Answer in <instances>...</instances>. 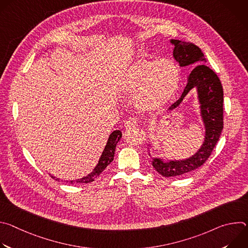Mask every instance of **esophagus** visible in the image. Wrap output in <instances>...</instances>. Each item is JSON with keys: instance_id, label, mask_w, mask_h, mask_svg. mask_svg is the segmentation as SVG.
<instances>
[{"instance_id": "1", "label": "esophagus", "mask_w": 248, "mask_h": 248, "mask_svg": "<svg viewBox=\"0 0 248 248\" xmlns=\"http://www.w3.org/2000/svg\"><path fill=\"white\" fill-rule=\"evenodd\" d=\"M137 124H138V122H137V120H136L135 118H129V119H127V121L125 122L124 126H125V129H126V130H130V129L136 127Z\"/></svg>"}]
</instances>
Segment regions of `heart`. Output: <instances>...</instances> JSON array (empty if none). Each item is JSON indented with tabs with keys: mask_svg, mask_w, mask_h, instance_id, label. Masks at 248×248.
<instances>
[{
	"mask_svg": "<svg viewBox=\"0 0 248 248\" xmlns=\"http://www.w3.org/2000/svg\"><path fill=\"white\" fill-rule=\"evenodd\" d=\"M179 81V67L171 61L140 59L125 70L120 88L124 94L135 95L141 110L155 111L169 102Z\"/></svg>",
	"mask_w": 248,
	"mask_h": 248,
	"instance_id": "heart-1",
	"label": "heart"
}]
</instances>
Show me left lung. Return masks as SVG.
I'll use <instances>...</instances> for the list:
<instances>
[{
  "mask_svg": "<svg viewBox=\"0 0 248 248\" xmlns=\"http://www.w3.org/2000/svg\"><path fill=\"white\" fill-rule=\"evenodd\" d=\"M174 45L173 57L181 66L193 64L195 66L188 76L187 83L181 98L174 102L170 109H174L181 104L185 96L194 87L197 88L201 107V116L205 124V141L199 151L184 161H170L164 163L161 159H154L153 167L162 175L170 178L192 171L201 167L214 150L224 127V91L220 78L210 67L204 64L206 58L201 49L193 43L170 40Z\"/></svg>",
  "mask_w": 248,
  "mask_h": 248,
  "instance_id": "1",
  "label": "left lung"
}]
</instances>
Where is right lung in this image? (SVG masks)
Returning <instances> with one entry per match:
<instances>
[{
  "mask_svg": "<svg viewBox=\"0 0 248 248\" xmlns=\"http://www.w3.org/2000/svg\"><path fill=\"white\" fill-rule=\"evenodd\" d=\"M122 138V132L120 130H115L112 132V134L110 135L108 142L106 144V147L101 155V158L99 160L98 165L96 166V168L93 170V171L91 173H89L87 176H84L82 179H79L76 182L70 181V184L74 183H80V184H88L93 182L98 175H100V173L107 168V166L114 160V155H115V151H116V146L118 144V142L120 141V139ZM53 179H55V176H52ZM57 181H59V179H56Z\"/></svg>",
  "mask_w": 248,
  "mask_h": 248,
  "instance_id": "1",
  "label": "right lung"
}]
</instances>
